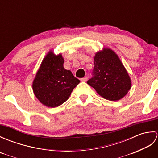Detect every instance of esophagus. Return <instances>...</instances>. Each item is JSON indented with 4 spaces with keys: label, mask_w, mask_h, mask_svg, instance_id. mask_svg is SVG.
I'll list each match as a JSON object with an SVG mask.
<instances>
[{
    "label": "esophagus",
    "mask_w": 158,
    "mask_h": 158,
    "mask_svg": "<svg viewBox=\"0 0 158 158\" xmlns=\"http://www.w3.org/2000/svg\"><path fill=\"white\" fill-rule=\"evenodd\" d=\"M87 80H88V78H87V77H84V78H81V81L85 82V81H87Z\"/></svg>",
    "instance_id": "1"
}]
</instances>
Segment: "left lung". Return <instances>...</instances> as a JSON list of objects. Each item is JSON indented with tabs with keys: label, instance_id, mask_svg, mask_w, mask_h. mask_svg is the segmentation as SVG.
Listing matches in <instances>:
<instances>
[{
	"label": "left lung",
	"instance_id": "obj_1",
	"mask_svg": "<svg viewBox=\"0 0 158 158\" xmlns=\"http://www.w3.org/2000/svg\"><path fill=\"white\" fill-rule=\"evenodd\" d=\"M94 77L87 83L102 98L117 101L125 96L132 86L122 62L111 49L104 48L94 57Z\"/></svg>",
	"mask_w": 158,
	"mask_h": 158
}]
</instances>
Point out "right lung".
I'll return each instance as SVG.
<instances>
[{
    "mask_svg": "<svg viewBox=\"0 0 158 158\" xmlns=\"http://www.w3.org/2000/svg\"><path fill=\"white\" fill-rule=\"evenodd\" d=\"M62 53H47L32 82V90L41 103L54 108L69 99L80 81L71 71L64 68Z\"/></svg>",
    "mask_w": 158,
    "mask_h": 158,
    "instance_id": "obj_1",
    "label": "right lung"
}]
</instances>
